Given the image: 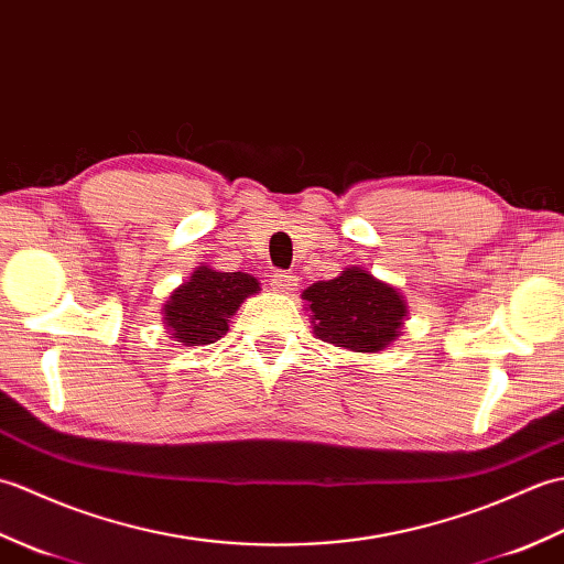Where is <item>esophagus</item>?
Returning a JSON list of instances; mask_svg holds the SVG:
<instances>
[{
  "label": "esophagus",
  "instance_id": "34e87169",
  "mask_svg": "<svg viewBox=\"0 0 564 564\" xmlns=\"http://www.w3.org/2000/svg\"><path fill=\"white\" fill-rule=\"evenodd\" d=\"M271 283H273L275 289H279L281 293H291V291H295V285H297V275H293V273H289V271H275V273L271 275Z\"/></svg>",
  "mask_w": 564,
  "mask_h": 564
}]
</instances>
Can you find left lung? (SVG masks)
Wrapping results in <instances>:
<instances>
[{"mask_svg": "<svg viewBox=\"0 0 564 564\" xmlns=\"http://www.w3.org/2000/svg\"><path fill=\"white\" fill-rule=\"evenodd\" d=\"M313 310L315 334L349 351H380L398 337L404 301L392 285L351 267L332 281H317L303 293Z\"/></svg>", "mask_w": 564, "mask_h": 564, "instance_id": "obj_1", "label": "left lung"}]
</instances>
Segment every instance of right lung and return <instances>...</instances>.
<instances>
[{
  "label": "right lung",
  "instance_id": "1",
  "mask_svg": "<svg viewBox=\"0 0 564 564\" xmlns=\"http://www.w3.org/2000/svg\"><path fill=\"white\" fill-rule=\"evenodd\" d=\"M257 291L259 281L249 273H223L208 267L196 269L164 305L172 339L186 346L213 344L227 332V319L237 313L245 297Z\"/></svg>",
  "mask_w": 564,
  "mask_h": 564
}]
</instances>
